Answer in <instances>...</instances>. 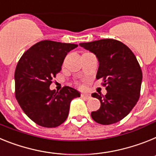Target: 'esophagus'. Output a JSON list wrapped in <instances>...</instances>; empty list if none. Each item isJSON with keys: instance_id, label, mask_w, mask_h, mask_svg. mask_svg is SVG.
I'll return each instance as SVG.
<instances>
[{"instance_id": "1", "label": "esophagus", "mask_w": 156, "mask_h": 156, "mask_svg": "<svg viewBox=\"0 0 156 156\" xmlns=\"http://www.w3.org/2000/svg\"><path fill=\"white\" fill-rule=\"evenodd\" d=\"M81 97L86 99V100H89V99H90L91 97H90V95L87 94V93H82V94H81Z\"/></svg>"}]
</instances>
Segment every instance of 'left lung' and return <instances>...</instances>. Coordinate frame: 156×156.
Returning a JSON list of instances; mask_svg holds the SVG:
<instances>
[{
  "label": "left lung",
  "instance_id": "1",
  "mask_svg": "<svg viewBox=\"0 0 156 156\" xmlns=\"http://www.w3.org/2000/svg\"><path fill=\"white\" fill-rule=\"evenodd\" d=\"M79 44L98 58L97 79H102V86L108 92L104 96L92 94L101 101L99 110L91 113L92 119L101 125L121 121L134 108L140 97L142 70L136 56L125 44L115 39Z\"/></svg>",
  "mask_w": 156,
  "mask_h": 156
}]
</instances>
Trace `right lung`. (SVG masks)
Listing matches in <instances>:
<instances>
[{"label": "right lung", "mask_w": 156, "mask_h": 156, "mask_svg": "<svg viewBox=\"0 0 156 156\" xmlns=\"http://www.w3.org/2000/svg\"><path fill=\"white\" fill-rule=\"evenodd\" d=\"M76 44L41 41L22 55L15 71V94L24 113L46 128L59 126L67 119L70 104L80 97L77 90L64 86L50 90L52 78L61 70L65 57Z\"/></svg>", "instance_id": "1"}]
</instances>
